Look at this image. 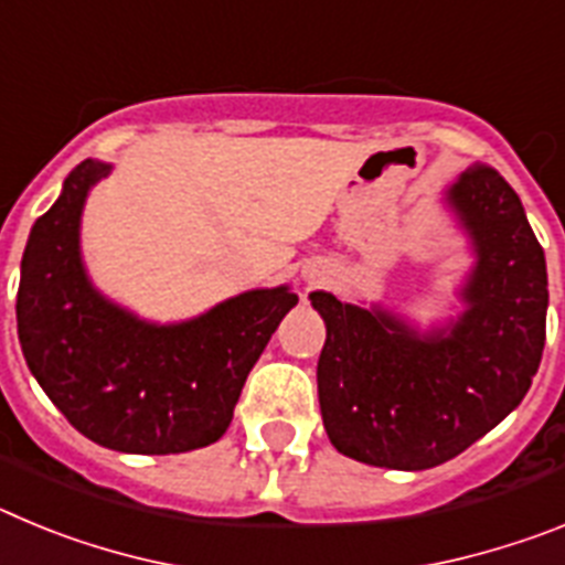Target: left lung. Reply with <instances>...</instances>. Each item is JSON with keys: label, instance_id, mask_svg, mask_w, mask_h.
<instances>
[{"label": "left lung", "instance_id": "8db88e82", "mask_svg": "<svg viewBox=\"0 0 565 565\" xmlns=\"http://www.w3.org/2000/svg\"><path fill=\"white\" fill-rule=\"evenodd\" d=\"M447 203L476 248L467 311L422 333L391 311L313 291L326 319L319 411L342 456L371 467L430 469L487 436L526 396L546 342V257L515 189L472 167Z\"/></svg>", "mask_w": 565, "mask_h": 565}]
</instances>
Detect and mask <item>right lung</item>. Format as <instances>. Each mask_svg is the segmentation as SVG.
Masks as SVG:
<instances>
[{"mask_svg":"<svg viewBox=\"0 0 565 565\" xmlns=\"http://www.w3.org/2000/svg\"><path fill=\"white\" fill-rule=\"evenodd\" d=\"M109 163L82 161L33 223L17 294L30 373L89 441L135 456L214 444L248 371L299 302L288 286L226 299L178 326L143 322L89 282L78 246L87 192Z\"/></svg>","mask_w":565,"mask_h":565,"instance_id":"right-lung-1","label":"right lung"}]
</instances>
